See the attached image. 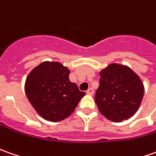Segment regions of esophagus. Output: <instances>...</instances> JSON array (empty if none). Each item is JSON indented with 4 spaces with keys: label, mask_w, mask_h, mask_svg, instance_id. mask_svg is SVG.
I'll return each instance as SVG.
<instances>
[{
    "label": "esophagus",
    "mask_w": 156,
    "mask_h": 156,
    "mask_svg": "<svg viewBox=\"0 0 156 156\" xmlns=\"http://www.w3.org/2000/svg\"><path fill=\"white\" fill-rule=\"evenodd\" d=\"M86 93L88 95H90V96H92V95L94 94V90H93V89L92 88H89L87 90H86Z\"/></svg>",
    "instance_id": "obj_1"
}]
</instances>
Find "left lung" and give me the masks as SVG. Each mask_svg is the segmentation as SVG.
Returning <instances> with one entry per match:
<instances>
[{
  "mask_svg": "<svg viewBox=\"0 0 156 156\" xmlns=\"http://www.w3.org/2000/svg\"><path fill=\"white\" fill-rule=\"evenodd\" d=\"M100 74L95 101L100 113L112 122L131 117L142 103L144 87L140 78L127 66L112 64Z\"/></svg>",
  "mask_w": 156,
  "mask_h": 156,
  "instance_id": "obj_1",
  "label": "left lung"
}]
</instances>
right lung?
Returning <instances> with one entry per match:
<instances>
[{"mask_svg":"<svg viewBox=\"0 0 156 156\" xmlns=\"http://www.w3.org/2000/svg\"><path fill=\"white\" fill-rule=\"evenodd\" d=\"M70 71L57 62H44L35 67L26 80L27 97L35 110L46 120L67 118L85 92L69 79Z\"/></svg>","mask_w":156,"mask_h":156,"instance_id":"add662e5","label":"right lung"}]
</instances>
